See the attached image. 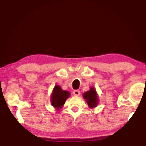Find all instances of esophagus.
I'll use <instances>...</instances> for the list:
<instances>
[{
	"label": "esophagus",
	"instance_id": "obj_1",
	"mask_svg": "<svg viewBox=\"0 0 146 146\" xmlns=\"http://www.w3.org/2000/svg\"><path fill=\"white\" fill-rule=\"evenodd\" d=\"M73 95L75 96H79L80 95V92L78 90H75L73 91Z\"/></svg>",
	"mask_w": 146,
	"mask_h": 146
}]
</instances>
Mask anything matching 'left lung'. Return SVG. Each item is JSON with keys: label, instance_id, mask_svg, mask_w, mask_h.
<instances>
[{"label": "left lung", "instance_id": "1", "mask_svg": "<svg viewBox=\"0 0 146 146\" xmlns=\"http://www.w3.org/2000/svg\"><path fill=\"white\" fill-rule=\"evenodd\" d=\"M84 98L86 100L89 107L91 108L96 107L98 104V96L94 87H91L89 91L84 92L83 94Z\"/></svg>", "mask_w": 146, "mask_h": 146}]
</instances>
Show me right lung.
Segmentation results:
<instances>
[{
	"instance_id": "obj_1",
	"label": "right lung",
	"mask_w": 146,
	"mask_h": 146,
	"mask_svg": "<svg viewBox=\"0 0 146 146\" xmlns=\"http://www.w3.org/2000/svg\"><path fill=\"white\" fill-rule=\"evenodd\" d=\"M70 93L67 91H63L59 86H55L51 95V104L56 109L62 108L66 100L70 96Z\"/></svg>"
}]
</instances>
